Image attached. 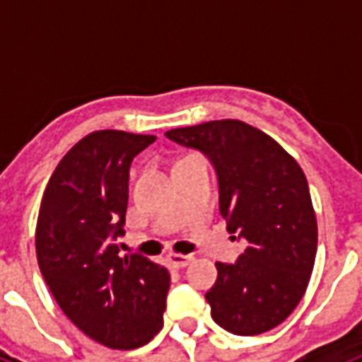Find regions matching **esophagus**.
Listing matches in <instances>:
<instances>
[{
  "label": "esophagus",
  "instance_id": "34e87169",
  "mask_svg": "<svg viewBox=\"0 0 362 362\" xmlns=\"http://www.w3.org/2000/svg\"><path fill=\"white\" fill-rule=\"evenodd\" d=\"M192 259H194L192 256H184V254H166V262L173 267H176V269L186 267Z\"/></svg>",
  "mask_w": 362,
  "mask_h": 362
}]
</instances>
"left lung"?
<instances>
[{"mask_svg":"<svg viewBox=\"0 0 362 362\" xmlns=\"http://www.w3.org/2000/svg\"><path fill=\"white\" fill-rule=\"evenodd\" d=\"M166 137L205 153L219 176L221 215L246 240L236 264L217 262L205 295L213 320L236 335L279 326L306 293L318 223L303 168L273 137L240 119L174 127Z\"/></svg>","mask_w":362,"mask_h":362,"instance_id":"1","label":"left lung"}]
</instances>
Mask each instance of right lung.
<instances>
[{"mask_svg":"<svg viewBox=\"0 0 362 362\" xmlns=\"http://www.w3.org/2000/svg\"><path fill=\"white\" fill-rule=\"evenodd\" d=\"M155 135L98 129L67 151L44 189L36 259L67 318L100 345L135 349L163 327L170 273L145 256H119L129 165Z\"/></svg>","mask_w":362,"mask_h":362,"instance_id":"add662e5","label":"right lung"}]
</instances>
